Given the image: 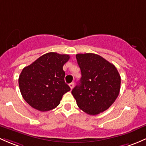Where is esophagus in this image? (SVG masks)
Wrapping results in <instances>:
<instances>
[{"mask_svg":"<svg viewBox=\"0 0 146 146\" xmlns=\"http://www.w3.org/2000/svg\"><path fill=\"white\" fill-rule=\"evenodd\" d=\"M69 86H70V88H71V89H72L73 87H74V83L73 82H72V83H70V84H69Z\"/></svg>","mask_w":146,"mask_h":146,"instance_id":"esophagus-1","label":"esophagus"}]
</instances>
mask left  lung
Masks as SVG:
<instances>
[{
  "instance_id": "left-lung-1",
  "label": "left lung",
  "mask_w": 146,
  "mask_h": 146,
  "mask_svg": "<svg viewBox=\"0 0 146 146\" xmlns=\"http://www.w3.org/2000/svg\"><path fill=\"white\" fill-rule=\"evenodd\" d=\"M82 73L72 91L76 104L84 112L96 115L108 110L119 96L121 77L112 63L94 53L76 54Z\"/></svg>"
}]
</instances>
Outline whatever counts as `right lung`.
Listing matches in <instances>:
<instances>
[{"instance_id":"1","label":"right lung","mask_w":146,"mask_h":146,"mask_svg":"<svg viewBox=\"0 0 146 146\" xmlns=\"http://www.w3.org/2000/svg\"><path fill=\"white\" fill-rule=\"evenodd\" d=\"M70 55L48 52L22 70L19 86L25 101L41 112L49 111L60 103L62 96L70 91L64 82L62 67Z\"/></svg>"}]
</instances>
